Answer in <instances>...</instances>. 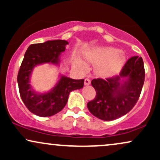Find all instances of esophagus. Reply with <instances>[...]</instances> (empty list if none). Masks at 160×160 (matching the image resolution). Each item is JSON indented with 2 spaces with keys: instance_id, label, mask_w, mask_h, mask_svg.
<instances>
[{
  "instance_id": "1",
  "label": "esophagus",
  "mask_w": 160,
  "mask_h": 160,
  "mask_svg": "<svg viewBox=\"0 0 160 160\" xmlns=\"http://www.w3.org/2000/svg\"><path fill=\"white\" fill-rule=\"evenodd\" d=\"M90 83H91V80H89V78H86L85 80H84V84H85L86 86L89 85Z\"/></svg>"
}]
</instances>
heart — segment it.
<instances>
[{"label":"heart","mask_w":160,"mask_h":160,"mask_svg":"<svg viewBox=\"0 0 160 160\" xmlns=\"http://www.w3.org/2000/svg\"><path fill=\"white\" fill-rule=\"evenodd\" d=\"M87 60L92 64H97L95 72L101 77H111L118 72L123 66L126 56L122 51L109 47H96L89 51ZM77 64L85 71L86 66L81 60H78Z\"/></svg>","instance_id":"b5f03b06"}]
</instances>
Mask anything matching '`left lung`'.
Instances as JSON below:
<instances>
[{"mask_svg":"<svg viewBox=\"0 0 160 160\" xmlns=\"http://www.w3.org/2000/svg\"><path fill=\"white\" fill-rule=\"evenodd\" d=\"M144 77L142 58L132 57L118 76L92 80L96 96L88 102V109L92 114L104 121L113 120L126 115L138 100Z\"/></svg>","mask_w":160,"mask_h":160,"instance_id":"left-lung-1","label":"left lung"}]
</instances>
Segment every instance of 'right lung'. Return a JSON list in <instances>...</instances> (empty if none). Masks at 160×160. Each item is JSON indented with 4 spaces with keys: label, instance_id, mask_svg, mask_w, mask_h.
<instances>
[{
    "label": "right lung",
    "instance_id": "1",
    "mask_svg": "<svg viewBox=\"0 0 160 160\" xmlns=\"http://www.w3.org/2000/svg\"><path fill=\"white\" fill-rule=\"evenodd\" d=\"M68 42L65 40H48L28 47L24 56L17 82L20 96L28 109L42 117L56 114L65 108L71 92L83 87L84 80H74L60 74L54 86L49 91L37 92L31 84L33 70L37 66L60 65V56Z\"/></svg>",
    "mask_w": 160,
    "mask_h": 160
}]
</instances>
